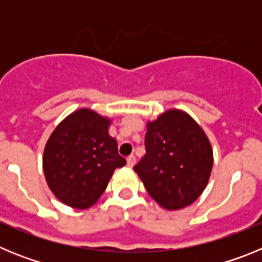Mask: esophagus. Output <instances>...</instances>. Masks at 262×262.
Wrapping results in <instances>:
<instances>
[{
  "label": "esophagus",
  "instance_id": "obj_1",
  "mask_svg": "<svg viewBox=\"0 0 262 262\" xmlns=\"http://www.w3.org/2000/svg\"><path fill=\"white\" fill-rule=\"evenodd\" d=\"M136 163V159L134 155H129L128 157H127V166H129V168H133L134 165H135Z\"/></svg>",
  "mask_w": 262,
  "mask_h": 262
}]
</instances>
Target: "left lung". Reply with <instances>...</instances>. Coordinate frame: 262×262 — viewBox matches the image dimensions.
Returning a JSON list of instances; mask_svg holds the SVG:
<instances>
[{
  "mask_svg": "<svg viewBox=\"0 0 262 262\" xmlns=\"http://www.w3.org/2000/svg\"><path fill=\"white\" fill-rule=\"evenodd\" d=\"M145 155L134 166L148 194L165 210L191 205L203 193L214 157L209 138L190 115L172 108L148 122Z\"/></svg>",
  "mask_w": 262,
  "mask_h": 262,
  "instance_id": "8db88e82",
  "label": "left lung"
}]
</instances>
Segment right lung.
Segmentation results:
<instances>
[{"label": "right lung", "mask_w": 262, "mask_h": 262, "mask_svg": "<svg viewBox=\"0 0 262 262\" xmlns=\"http://www.w3.org/2000/svg\"><path fill=\"white\" fill-rule=\"evenodd\" d=\"M108 118L80 108L61 120L45 147L46 181L60 202L73 209L93 206L117 168L126 165L108 135Z\"/></svg>", "instance_id": "add662e5"}]
</instances>
